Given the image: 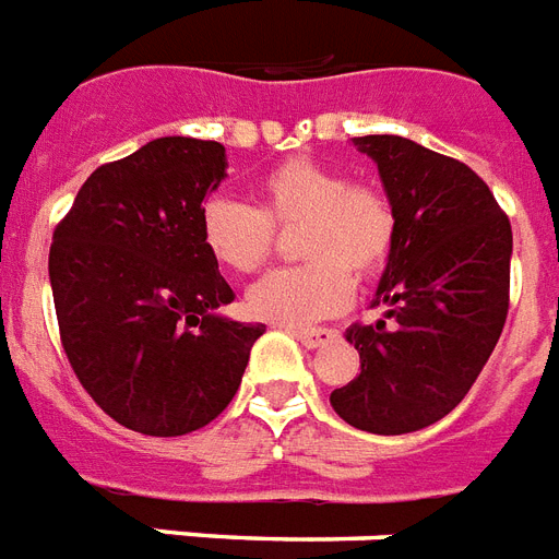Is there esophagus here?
I'll list each match as a JSON object with an SVG mask.
<instances>
[{
    "label": "esophagus",
    "mask_w": 559,
    "mask_h": 559,
    "mask_svg": "<svg viewBox=\"0 0 559 559\" xmlns=\"http://www.w3.org/2000/svg\"><path fill=\"white\" fill-rule=\"evenodd\" d=\"M297 341L306 346V349H317V346H323V343L334 341L337 337V332L334 329H297V332H292Z\"/></svg>",
    "instance_id": "esophagus-1"
}]
</instances>
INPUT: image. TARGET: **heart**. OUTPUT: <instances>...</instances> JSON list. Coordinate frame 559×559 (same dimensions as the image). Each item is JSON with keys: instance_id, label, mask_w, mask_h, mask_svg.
<instances>
[{"instance_id": "1", "label": "heart", "mask_w": 559, "mask_h": 559, "mask_svg": "<svg viewBox=\"0 0 559 559\" xmlns=\"http://www.w3.org/2000/svg\"><path fill=\"white\" fill-rule=\"evenodd\" d=\"M297 230L300 267L251 285L245 306L259 320L308 325L337 314L352 297V277L369 280L395 242V213L381 190L349 185L341 169L292 158L259 181V204L213 195L199 213L207 253L234 274H251L271 253L274 230Z\"/></svg>"}]
</instances>
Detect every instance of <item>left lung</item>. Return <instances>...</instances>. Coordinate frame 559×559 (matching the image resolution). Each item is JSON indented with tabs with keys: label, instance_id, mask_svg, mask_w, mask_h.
<instances>
[{
	"label": "left lung",
	"instance_id": "left-lung-1",
	"mask_svg": "<svg viewBox=\"0 0 559 559\" xmlns=\"http://www.w3.org/2000/svg\"><path fill=\"white\" fill-rule=\"evenodd\" d=\"M352 144L378 164L395 242L372 300L383 320L346 329L360 374L329 401L357 430L404 436L453 413L488 364L508 317L511 222L462 160L401 135Z\"/></svg>",
	"mask_w": 559,
	"mask_h": 559
}]
</instances>
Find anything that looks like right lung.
I'll return each instance as SVG.
<instances>
[{"label": "right lung", "mask_w": 559, "mask_h": 559, "mask_svg": "<svg viewBox=\"0 0 559 559\" xmlns=\"http://www.w3.org/2000/svg\"><path fill=\"white\" fill-rule=\"evenodd\" d=\"M225 146L169 135L103 164L48 253L62 349L103 413L144 436L202 430L234 401L262 323L218 314L234 288L199 230Z\"/></svg>", "instance_id": "right-lung-1"}]
</instances>
